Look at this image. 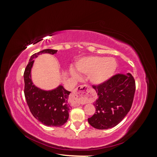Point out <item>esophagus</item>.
Returning <instances> with one entry per match:
<instances>
[{
	"instance_id": "1",
	"label": "esophagus",
	"mask_w": 157,
	"mask_h": 157,
	"mask_svg": "<svg viewBox=\"0 0 157 157\" xmlns=\"http://www.w3.org/2000/svg\"><path fill=\"white\" fill-rule=\"evenodd\" d=\"M89 92V87L87 85H81L78 86L71 94V98L75 105H79L86 101L87 94Z\"/></svg>"
}]
</instances>
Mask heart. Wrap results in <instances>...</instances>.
<instances>
[{
    "instance_id": "b5f03b06",
    "label": "heart",
    "mask_w": 157,
    "mask_h": 157,
    "mask_svg": "<svg viewBox=\"0 0 157 157\" xmlns=\"http://www.w3.org/2000/svg\"><path fill=\"white\" fill-rule=\"evenodd\" d=\"M117 68V63L113 58L91 56L84 58L77 63L79 73L89 75L90 80L94 84L105 82L113 75ZM75 77L77 75L73 73Z\"/></svg>"
}]
</instances>
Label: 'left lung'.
<instances>
[{"label":"left lung","instance_id":"obj_1","mask_svg":"<svg viewBox=\"0 0 157 157\" xmlns=\"http://www.w3.org/2000/svg\"><path fill=\"white\" fill-rule=\"evenodd\" d=\"M98 98L94 102L96 113L89 124L99 130L117 126L130 111L134 100L136 82L130 73H118L98 85H92Z\"/></svg>","mask_w":157,"mask_h":157}]
</instances>
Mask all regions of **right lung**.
Instances as JSON below:
<instances>
[{"label": "right lung", "mask_w": 157, "mask_h": 157, "mask_svg": "<svg viewBox=\"0 0 157 157\" xmlns=\"http://www.w3.org/2000/svg\"><path fill=\"white\" fill-rule=\"evenodd\" d=\"M58 50L45 49L31 56L25 69L24 94L30 111L35 118L46 126L59 127L63 125L69 118L70 105L68 98L71 92L62 86L45 91L35 86L32 82L31 70L34 58L40 54H54Z\"/></svg>", "instance_id": "1"}]
</instances>
